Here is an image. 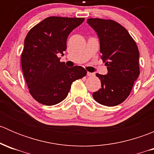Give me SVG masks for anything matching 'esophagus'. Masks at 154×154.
I'll use <instances>...</instances> for the list:
<instances>
[{"label": "esophagus", "instance_id": "34e87169", "mask_svg": "<svg viewBox=\"0 0 154 154\" xmlns=\"http://www.w3.org/2000/svg\"><path fill=\"white\" fill-rule=\"evenodd\" d=\"M87 75H88V77H94V74H93V73L87 72Z\"/></svg>", "mask_w": 154, "mask_h": 154}]
</instances>
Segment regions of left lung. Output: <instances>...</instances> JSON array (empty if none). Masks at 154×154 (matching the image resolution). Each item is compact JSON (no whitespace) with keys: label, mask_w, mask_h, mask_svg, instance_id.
I'll return each mask as SVG.
<instances>
[{"label":"left lung","mask_w":154,"mask_h":154,"mask_svg":"<svg viewBox=\"0 0 154 154\" xmlns=\"http://www.w3.org/2000/svg\"><path fill=\"white\" fill-rule=\"evenodd\" d=\"M87 23L98 35L100 52L108 70L106 75L96 74L101 88L92 96L100 104L116 106L128 97L140 73L137 45L128 31L113 20L91 18Z\"/></svg>","instance_id":"1"}]
</instances>
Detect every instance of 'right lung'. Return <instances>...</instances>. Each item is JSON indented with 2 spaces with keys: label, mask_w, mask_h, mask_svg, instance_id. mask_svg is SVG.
Instances as JSON below:
<instances>
[{
  "label": "right lung",
  "mask_w": 154,
  "mask_h": 154,
  "mask_svg": "<svg viewBox=\"0 0 154 154\" xmlns=\"http://www.w3.org/2000/svg\"><path fill=\"white\" fill-rule=\"evenodd\" d=\"M84 19L51 16L29 29L21 55V68L29 92L38 103L47 106L60 103L73 82L86 75L85 68L66 67L58 57L67 48L70 32Z\"/></svg>",
  "instance_id": "obj_1"
}]
</instances>
